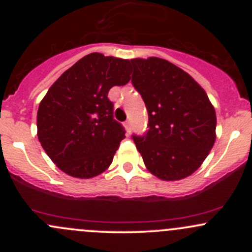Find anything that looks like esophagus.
Wrapping results in <instances>:
<instances>
[{
  "label": "esophagus",
  "instance_id": "34e87169",
  "mask_svg": "<svg viewBox=\"0 0 252 252\" xmlns=\"http://www.w3.org/2000/svg\"><path fill=\"white\" fill-rule=\"evenodd\" d=\"M124 126H126V130H130V126H131L130 121H126V123H124Z\"/></svg>",
  "mask_w": 252,
  "mask_h": 252
}]
</instances>
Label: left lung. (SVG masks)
Listing matches in <instances>:
<instances>
[{
    "mask_svg": "<svg viewBox=\"0 0 252 252\" xmlns=\"http://www.w3.org/2000/svg\"><path fill=\"white\" fill-rule=\"evenodd\" d=\"M131 84L149 114L144 135L133 134L146 168L163 180L194 173L216 140V112L187 72L157 57L130 60Z\"/></svg>",
    "mask_w": 252,
    "mask_h": 252,
    "instance_id": "left-lung-1",
    "label": "left lung"
}]
</instances>
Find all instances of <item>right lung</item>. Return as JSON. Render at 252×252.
Returning a JSON list of instances; mask_svg holds the SVG:
<instances>
[{"instance_id":"1","label":"right lung","mask_w":252,"mask_h":252,"mask_svg":"<svg viewBox=\"0 0 252 252\" xmlns=\"http://www.w3.org/2000/svg\"><path fill=\"white\" fill-rule=\"evenodd\" d=\"M128 60L90 53L65 70L40 102L37 136L53 163L75 178L96 177L110 167L126 129L107 97L130 80Z\"/></svg>"}]
</instances>
